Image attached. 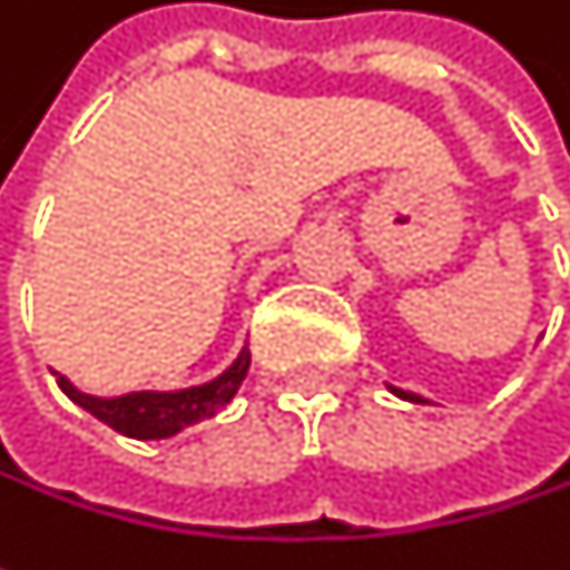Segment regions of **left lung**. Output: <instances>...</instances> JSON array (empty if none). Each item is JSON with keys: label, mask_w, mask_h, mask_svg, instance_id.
<instances>
[{"label": "left lung", "mask_w": 570, "mask_h": 570, "mask_svg": "<svg viewBox=\"0 0 570 570\" xmlns=\"http://www.w3.org/2000/svg\"><path fill=\"white\" fill-rule=\"evenodd\" d=\"M390 390H393L399 399H409V402H425L422 396H415V393H405V390H396V386H390Z\"/></svg>", "instance_id": "obj_1"}]
</instances>
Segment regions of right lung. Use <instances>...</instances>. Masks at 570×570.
Listing matches in <instances>:
<instances>
[{"mask_svg": "<svg viewBox=\"0 0 570 570\" xmlns=\"http://www.w3.org/2000/svg\"><path fill=\"white\" fill-rule=\"evenodd\" d=\"M247 370H250V350L244 346L240 356L217 380H210L204 386L177 390V393H128V396L118 399H98L88 396V393H78L65 376H58V386L71 402H78L81 409H88L95 419H101L105 425H111L121 435L168 439V435H177L187 425L204 422L220 405H227L234 399V393L240 390Z\"/></svg>", "mask_w": 570, "mask_h": 570, "instance_id": "right-lung-1", "label": "right lung"}]
</instances>
